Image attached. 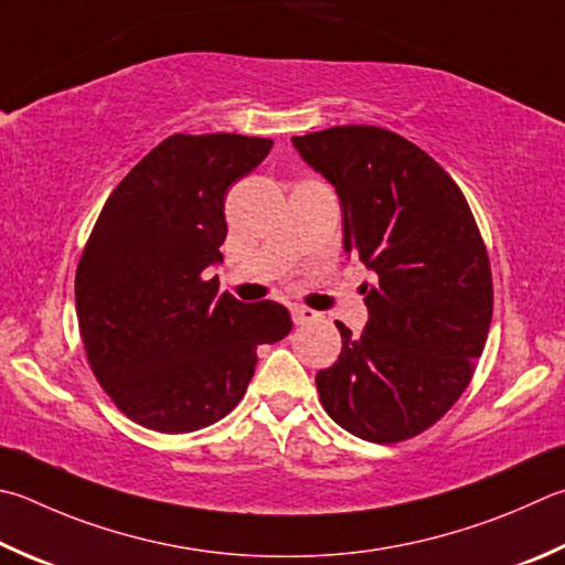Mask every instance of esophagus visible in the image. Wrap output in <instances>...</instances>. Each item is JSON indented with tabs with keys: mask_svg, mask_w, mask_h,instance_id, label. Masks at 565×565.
<instances>
[{
	"mask_svg": "<svg viewBox=\"0 0 565 565\" xmlns=\"http://www.w3.org/2000/svg\"><path fill=\"white\" fill-rule=\"evenodd\" d=\"M291 316H294V323L296 326H306V323L318 321V313L311 311V309H303V306H294Z\"/></svg>",
	"mask_w": 565,
	"mask_h": 565,
	"instance_id": "obj_1",
	"label": "esophagus"
}]
</instances>
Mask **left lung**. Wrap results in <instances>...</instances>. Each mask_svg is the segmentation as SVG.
Returning <instances> with one entry per match:
<instances>
[{
  "mask_svg": "<svg viewBox=\"0 0 565 565\" xmlns=\"http://www.w3.org/2000/svg\"><path fill=\"white\" fill-rule=\"evenodd\" d=\"M343 207V249L373 271L367 323H343L341 355L316 373L333 423L377 445L433 427L475 375L494 286L465 194L415 142L375 126L291 138Z\"/></svg>",
  "mask_w": 565,
  "mask_h": 565,
  "instance_id": "left-lung-1",
  "label": "left lung"
}]
</instances>
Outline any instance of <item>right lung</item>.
Here are the masks:
<instances>
[{
    "label": "right lung",
    "instance_id": "add662e5",
    "mask_svg": "<svg viewBox=\"0 0 565 565\" xmlns=\"http://www.w3.org/2000/svg\"><path fill=\"white\" fill-rule=\"evenodd\" d=\"M271 138L170 136L110 192L76 269L81 341L122 415L184 435L230 415L256 348L291 331L276 301L220 294L224 198L269 156Z\"/></svg>",
    "mask_w": 565,
    "mask_h": 565
}]
</instances>
